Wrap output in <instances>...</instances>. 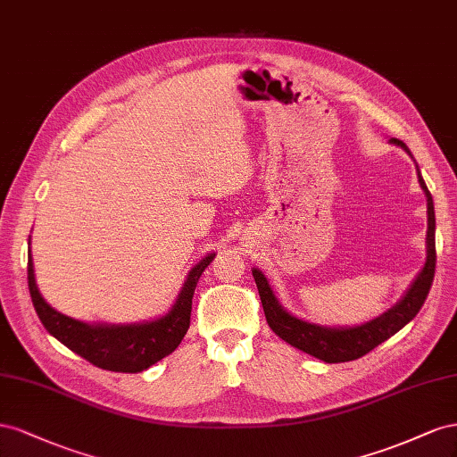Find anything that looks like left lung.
Listing matches in <instances>:
<instances>
[{
  "label": "left lung",
  "mask_w": 457,
  "mask_h": 457,
  "mask_svg": "<svg viewBox=\"0 0 457 457\" xmlns=\"http://www.w3.org/2000/svg\"><path fill=\"white\" fill-rule=\"evenodd\" d=\"M390 143H395V145L411 154L403 141L393 137ZM417 179H420V186L427 197V260L423 270L417 273V278L410 285L406 295L402 296V301L396 306L386 310L379 318L363 325H356V328H323V325H316L291 316L279 304L276 295H273L264 273L254 268L253 278L258 287L260 301H262L266 321L273 333L281 337L285 343H289L291 346L303 350L318 360H323L325 363H341L366 356L368 352L385 343L386 338L398 333L403 325L410 323L417 316V312L421 310L428 289L433 285L436 266L435 204L431 193H428L421 178L420 168H417Z\"/></svg>",
  "instance_id": "8db88e82"
}]
</instances>
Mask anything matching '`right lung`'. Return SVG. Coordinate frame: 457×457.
I'll list each match as a JSON object with an SVG mask.
<instances>
[{"label":"right lung","instance_id":"obj_1","mask_svg":"<svg viewBox=\"0 0 457 457\" xmlns=\"http://www.w3.org/2000/svg\"><path fill=\"white\" fill-rule=\"evenodd\" d=\"M214 253L195 266L181 287L178 301L166 316L132 325L84 323L51 308L37 291L34 264L29 254V289L36 314L49 335L76 352L96 368L119 373H139L161 361L178 348L186 337L191 320V298L204 268L214 260Z\"/></svg>","mask_w":457,"mask_h":457}]
</instances>
